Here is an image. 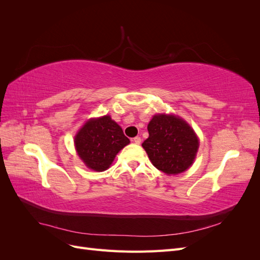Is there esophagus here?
<instances>
[{
  "mask_svg": "<svg viewBox=\"0 0 260 260\" xmlns=\"http://www.w3.org/2000/svg\"><path fill=\"white\" fill-rule=\"evenodd\" d=\"M132 141H133V143L140 144V143H141V138H140V137H136V138L132 139Z\"/></svg>",
  "mask_w": 260,
  "mask_h": 260,
  "instance_id": "34e87169",
  "label": "esophagus"
}]
</instances>
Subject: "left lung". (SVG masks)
Returning a JSON list of instances; mask_svg holds the SVG:
<instances>
[{
	"label": "left lung",
	"instance_id": "left-lung-1",
	"mask_svg": "<svg viewBox=\"0 0 260 260\" xmlns=\"http://www.w3.org/2000/svg\"><path fill=\"white\" fill-rule=\"evenodd\" d=\"M149 137L142 143L154 166L166 175H178L191 166L199 139L184 120L156 115L147 125Z\"/></svg>",
	"mask_w": 260,
	"mask_h": 260
}]
</instances>
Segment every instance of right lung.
Here are the masks:
<instances>
[{"mask_svg":"<svg viewBox=\"0 0 260 260\" xmlns=\"http://www.w3.org/2000/svg\"><path fill=\"white\" fill-rule=\"evenodd\" d=\"M130 143L123 131L109 116L86 122L75 138L77 153L90 169L106 170L117 153Z\"/></svg>","mask_w":260,"mask_h":260,"instance_id":"add662e5","label":"right lung"}]
</instances>
